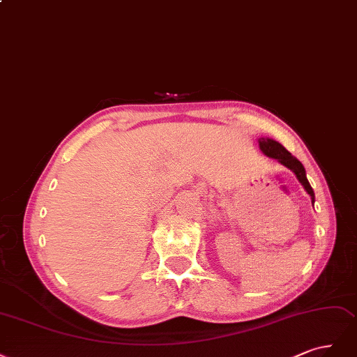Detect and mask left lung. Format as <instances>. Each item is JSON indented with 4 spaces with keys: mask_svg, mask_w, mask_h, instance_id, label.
<instances>
[{
    "mask_svg": "<svg viewBox=\"0 0 357 357\" xmlns=\"http://www.w3.org/2000/svg\"><path fill=\"white\" fill-rule=\"evenodd\" d=\"M259 142V148L261 151L266 154L267 157H271V158H275L278 160L279 163H282L283 166H286L287 169H291L294 174L296 175L298 181L301 182V185L304 187V190L310 194V197H312V202L314 203V191L312 188V185H310V182L307 179V175H305V169L304 166L301 165V162L298 158H295L287 149L279 144L278 141L274 139H268V137H259L258 139Z\"/></svg>",
    "mask_w": 357,
    "mask_h": 357,
    "instance_id": "obj_1",
    "label": "left lung"
}]
</instances>
